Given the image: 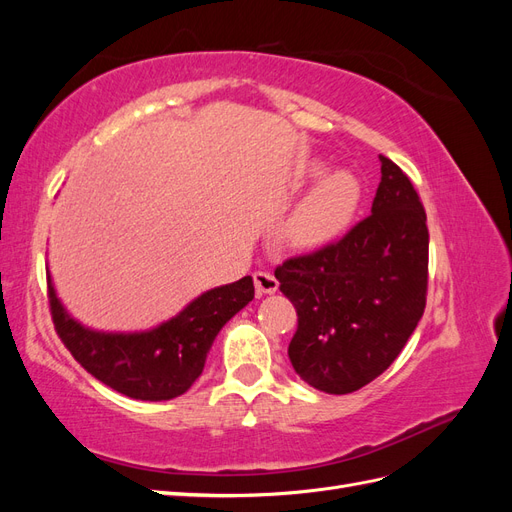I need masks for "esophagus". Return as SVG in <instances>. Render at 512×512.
Wrapping results in <instances>:
<instances>
[{"mask_svg":"<svg viewBox=\"0 0 512 512\" xmlns=\"http://www.w3.org/2000/svg\"><path fill=\"white\" fill-rule=\"evenodd\" d=\"M254 286L258 294H273L277 288H280V282L275 280V275L267 271H258L254 273Z\"/></svg>","mask_w":512,"mask_h":512,"instance_id":"obj_1","label":"esophagus"}]
</instances>
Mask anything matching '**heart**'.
Instances as JSON below:
<instances>
[{
	"instance_id": "b5f03b06",
	"label": "heart",
	"mask_w": 512,
	"mask_h": 512,
	"mask_svg": "<svg viewBox=\"0 0 512 512\" xmlns=\"http://www.w3.org/2000/svg\"><path fill=\"white\" fill-rule=\"evenodd\" d=\"M324 173L322 162H307L303 177L318 179ZM361 183L348 170L324 175L288 220V241L299 250H320L337 241L352 226L361 207Z\"/></svg>"
}]
</instances>
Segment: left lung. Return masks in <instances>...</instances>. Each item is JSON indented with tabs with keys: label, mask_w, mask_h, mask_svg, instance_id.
<instances>
[{
	"label": "left lung",
	"mask_w": 512,
	"mask_h": 512,
	"mask_svg": "<svg viewBox=\"0 0 512 512\" xmlns=\"http://www.w3.org/2000/svg\"><path fill=\"white\" fill-rule=\"evenodd\" d=\"M380 164L371 215L275 269L299 316L290 363L331 395L359 391L389 369L425 312L427 215L404 170L384 156Z\"/></svg>",
	"instance_id": "8db88e82"
}]
</instances>
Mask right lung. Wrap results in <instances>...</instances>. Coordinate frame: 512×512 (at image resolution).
<instances>
[{"instance_id":"right-lung-1","label":"right lung","mask_w":512,"mask_h":512,"mask_svg":"<svg viewBox=\"0 0 512 512\" xmlns=\"http://www.w3.org/2000/svg\"><path fill=\"white\" fill-rule=\"evenodd\" d=\"M254 299L250 275L211 288L158 327L134 333L96 331L68 314L49 275L57 335L91 376L113 391L143 401L183 395L203 374L207 354L224 324Z\"/></svg>"}]
</instances>
